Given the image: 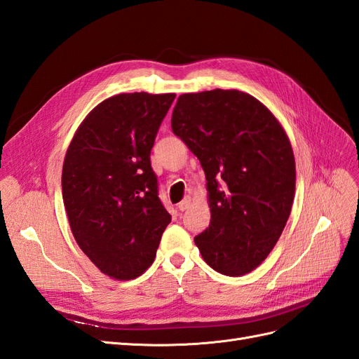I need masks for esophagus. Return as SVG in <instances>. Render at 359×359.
I'll list each match as a JSON object with an SVG mask.
<instances>
[{
  "mask_svg": "<svg viewBox=\"0 0 359 359\" xmlns=\"http://www.w3.org/2000/svg\"><path fill=\"white\" fill-rule=\"evenodd\" d=\"M191 196H186V198H184L180 203H178V210L180 211H186V210H189L190 208V206H191Z\"/></svg>",
  "mask_w": 359,
  "mask_h": 359,
  "instance_id": "obj_1",
  "label": "esophagus"
}]
</instances>
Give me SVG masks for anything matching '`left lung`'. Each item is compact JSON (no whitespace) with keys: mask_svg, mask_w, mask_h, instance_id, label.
Masks as SVG:
<instances>
[{"mask_svg":"<svg viewBox=\"0 0 359 359\" xmlns=\"http://www.w3.org/2000/svg\"><path fill=\"white\" fill-rule=\"evenodd\" d=\"M170 124L206 178L211 222L194 244L217 273H250L277 244L295 196L283 126L253 95L219 88L181 94Z\"/></svg>","mask_w":359,"mask_h":359,"instance_id":"1","label":"left lung"}]
</instances>
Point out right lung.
<instances>
[{"instance_id": "obj_1", "label": "right lung", "mask_w": 359, "mask_h": 359, "mask_svg": "<svg viewBox=\"0 0 359 359\" xmlns=\"http://www.w3.org/2000/svg\"><path fill=\"white\" fill-rule=\"evenodd\" d=\"M173 99V93L112 95L85 116L67 148L61 186L70 229L111 278L144 274L170 223L149 154Z\"/></svg>"}]
</instances>
